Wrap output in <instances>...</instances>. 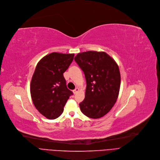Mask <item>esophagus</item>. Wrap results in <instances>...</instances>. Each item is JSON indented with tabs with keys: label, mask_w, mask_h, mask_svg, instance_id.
Wrapping results in <instances>:
<instances>
[{
	"label": "esophagus",
	"mask_w": 160,
	"mask_h": 160,
	"mask_svg": "<svg viewBox=\"0 0 160 160\" xmlns=\"http://www.w3.org/2000/svg\"><path fill=\"white\" fill-rule=\"evenodd\" d=\"M79 90V89L78 87H77V88H75L73 90V92L74 94H76V93H77V92H78Z\"/></svg>",
	"instance_id": "34e87169"
}]
</instances>
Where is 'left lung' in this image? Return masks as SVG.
<instances>
[{"label": "left lung", "mask_w": 160, "mask_h": 160, "mask_svg": "<svg viewBox=\"0 0 160 160\" xmlns=\"http://www.w3.org/2000/svg\"><path fill=\"white\" fill-rule=\"evenodd\" d=\"M74 60L84 72L87 82L85 100L79 103L81 111L89 118H101L112 109L118 98V66L105 52L78 53Z\"/></svg>", "instance_id": "obj_1"}]
</instances>
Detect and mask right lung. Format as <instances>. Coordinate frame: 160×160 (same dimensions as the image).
Instances as JSON below:
<instances>
[{
	"mask_svg": "<svg viewBox=\"0 0 160 160\" xmlns=\"http://www.w3.org/2000/svg\"><path fill=\"white\" fill-rule=\"evenodd\" d=\"M74 54L52 52L38 63L30 83L35 108L48 119L58 118L73 92L66 86L63 73L72 62Z\"/></svg>",
	"mask_w": 160,
	"mask_h": 160,
	"instance_id": "right-lung-1",
	"label": "right lung"
}]
</instances>
